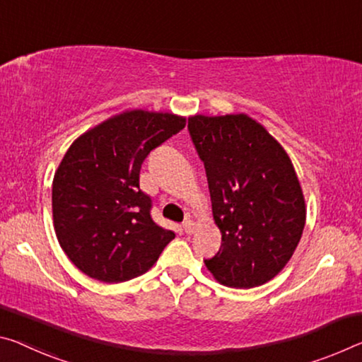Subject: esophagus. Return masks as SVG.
Returning a JSON list of instances; mask_svg holds the SVG:
<instances>
[{"instance_id": "esophagus-1", "label": "esophagus", "mask_w": 362, "mask_h": 362, "mask_svg": "<svg viewBox=\"0 0 362 362\" xmlns=\"http://www.w3.org/2000/svg\"><path fill=\"white\" fill-rule=\"evenodd\" d=\"M194 227H197V223H194V222L190 221V219L183 222V230H185V233H188V235L194 232Z\"/></svg>"}]
</instances>
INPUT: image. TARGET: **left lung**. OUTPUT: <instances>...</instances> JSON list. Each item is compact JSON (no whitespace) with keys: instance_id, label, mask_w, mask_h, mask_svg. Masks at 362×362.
<instances>
[{"instance_id":"8db88e82","label":"left lung","mask_w":362,"mask_h":362,"mask_svg":"<svg viewBox=\"0 0 362 362\" xmlns=\"http://www.w3.org/2000/svg\"><path fill=\"white\" fill-rule=\"evenodd\" d=\"M188 132L204 164L222 233L221 248L206 267L232 288L269 282L293 256L306 221L288 154L246 114L193 116Z\"/></svg>"}]
</instances>
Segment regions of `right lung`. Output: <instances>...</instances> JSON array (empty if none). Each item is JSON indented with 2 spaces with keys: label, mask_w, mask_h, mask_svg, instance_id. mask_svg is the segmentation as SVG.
Returning a JSON list of instances; mask_svg holds the SVG:
<instances>
[{
  "label": "right lung",
  "mask_w": 362,
  "mask_h": 362,
  "mask_svg": "<svg viewBox=\"0 0 362 362\" xmlns=\"http://www.w3.org/2000/svg\"><path fill=\"white\" fill-rule=\"evenodd\" d=\"M185 127L169 112L127 111L72 143L53 180L56 237L88 277L119 284L145 274L175 233L151 217L140 169L154 148Z\"/></svg>",
  "instance_id": "obj_1"
}]
</instances>
